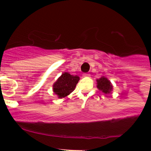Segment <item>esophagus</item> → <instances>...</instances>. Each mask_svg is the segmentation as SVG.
I'll use <instances>...</instances> for the list:
<instances>
[{
  "label": "esophagus",
  "instance_id": "esophagus-1",
  "mask_svg": "<svg viewBox=\"0 0 151 151\" xmlns=\"http://www.w3.org/2000/svg\"><path fill=\"white\" fill-rule=\"evenodd\" d=\"M90 74H87V73H84L83 74V77H89Z\"/></svg>",
  "mask_w": 151,
  "mask_h": 151
}]
</instances>
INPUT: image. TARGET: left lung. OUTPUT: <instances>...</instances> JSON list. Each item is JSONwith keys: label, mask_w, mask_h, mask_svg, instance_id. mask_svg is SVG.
<instances>
[{"label": "left lung", "mask_w": 151, "mask_h": 151, "mask_svg": "<svg viewBox=\"0 0 151 151\" xmlns=\"http://www.w3.org/2000/svg\"><path fill=\"white\" fill-rule=\"evenodd\" d=\"M97 81V88L102 91L105 94L109 93L112 89V86L111 83L107 80L106 77H101L100 79L96 80Z\"/></svg>", "instance_id": "8db88e82"}]
</instances>
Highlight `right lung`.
I'll use <instances>...</instances> for the list:
<instances>
[{
	"label": "right lung",
	"instance_id": "1",
	"mask_svg": "<svg viewBox=\"0 0 151 151\" xmlns=\"http://www.w3.org/2000/svg\"><path fill=\"white\" fill-rule=\"evenodd\" d=\"M79 80L80 77L78 76L71 75L65 72L53 85V91L59 98H63L74 91Z\"/></svg>",
	"mask_w": 151,
	"mask_h": 151
}]
</instances>
